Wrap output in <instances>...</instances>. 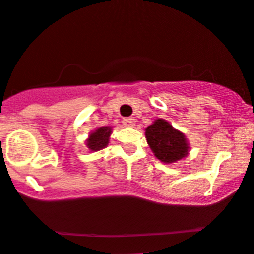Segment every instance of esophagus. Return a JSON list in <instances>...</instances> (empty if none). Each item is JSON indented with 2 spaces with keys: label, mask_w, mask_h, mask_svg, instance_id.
<instances>
[{
  "label": "esophagus",
  "mask_w": 254,
  "mask_h": 254,
  "mask_svg": "<svg viewBox=\"0 0 254 254\" xmlns=\"http://www.w3.org/2000/svg\"><path fill=\"white\" fill-rule=\"evenodd\" d=\"M122 123L123 125H125V127H135V119L133 118H124L122 121Z\"/></svg>",
  "instance_id": "1"
}]
</instances>
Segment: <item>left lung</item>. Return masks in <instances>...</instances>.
Segmentation results:
<instances>
[{
	"mask_svg": "<svg viewBox=\"0 0 254 254\" xmlns=\"http://www.w3.org/2000/svg\"><path fill=\"white\" fill-rule=\"evenodd\" d=\"M146 138L152 152L163 163H175L188 155L186 136L164 119H157L147 127Z\"/></svg>",
	"mask_w": 254,
	"mask_h": 254,
	"instance_id": "1",
	"label": "left lung"
}]
</instances>
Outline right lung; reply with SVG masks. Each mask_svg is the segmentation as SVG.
<instances>
[{
  "instance_id": "obj_1",
  "label": "right lung",
  "mask_w": 254,
  "mask_h": 254,
  "mask_svg": "<svg viewBox=\"0 0 254 254\" xmlns=\"http://www.w3.org/2000/svg\"><path fill=\"white\" fill-rule=\"evenodd\" d=\"M112 132V127H101L96 129L89 135V138L86 140V147L91 150V152H96V150H101L105 147H107L108 142H110V136Z\"/></svg>"
}]
</instances>
